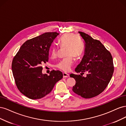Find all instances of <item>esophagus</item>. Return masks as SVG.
<instances>
[{"mask_svg":"<svg viewBox=\"0 0 126 126\" xmlns=\"http://www.w3.org/2000/svg\"><path fill=\"white\" fill-rule=\"evenodd\" d=\"M69 77V74L66 73V72H63V78H67V77Z\"/></svg>","mask_w":126,"mask_h":126,"instance_id":"esophagus-1","label":"esophagus"}]
</instances>
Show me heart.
<instances>
[{"mask_svg":"<svg viewBox=\"0 0 126 126\" xmlns=\"http://www.w3.org/2000/svg\"><path fill=\"white\" fill-rule=\"evenodd\" d=\"M59 45L62 47L66 48V56L67 58L60 62L57 67L63 71H68L73 63V58H78L82 55L85 48V44L81 38L74 33H67L61 38ZM57 48H53L51 50L52 57H55L57 54Z\"/></svg>","mask_w":126,"mask_h":126,"instance_id":"b5f03b06","label":"heart"}]
</instances>
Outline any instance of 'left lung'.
Here are the masks:
<instances>
[{
	"mask_svg": "<svg viewBox=\"0 0 126 126\" xmlns=\"http://www.w3.org/2000/svg\"><path fill=\"white\" fill-rule=\"evenodd\" d=\"M85 42V55L75 71L81 75L71 74L76 84L72 91L82 98L88 99L100 94L107 87L112 76L114 66L110 52L99 40L85 32H79ZM85 72L86 78L82 76Z\"/></svg>",
	"mask_w": 126,
	"mask_h": 126,
	"instance_id": "8db88e82",
	"label": "left lung"
}]
</instances>
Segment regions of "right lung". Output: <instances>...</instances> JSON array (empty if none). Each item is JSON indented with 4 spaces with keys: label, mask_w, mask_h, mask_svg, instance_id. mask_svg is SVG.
<instances>
[{
    "label": "right lung",
    "mask_w": 126,
    "mask_h": 126,
    "mask_svg": "<svg viewBox=\"0 0 126 126\" xmlns=\"http://www.w3.org/2000/svg\"><path fill=\"white\" fill-rule=\"evenodd\" d=\"M59 33L45 32L27 40L14 57L11 68L20 92L32 99H38L50 93L63 75L53 70L49 75L42 74L41 64L48 62L49 51Z\"/></svg>",
    "instance_id": "add662e5"
}]
</instances>
